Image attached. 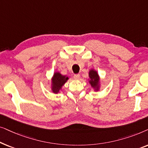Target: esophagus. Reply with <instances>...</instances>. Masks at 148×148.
Segmentation results:
<instances>
[{
    "label": "esophagus",
    "mask_w": 148,
    "mask_h": 148,
    "mask_svg": "<svg viewBox=\"0 0 148 148\" xmlns=\"http://www.w3.org/2000/svg\"><path fill=\"white\" fill-rule=\"evenodd\" d=\"M73 77L75 79H79L80 78V75L79 74H75Z\"/></svg>",
    "instance_id": "34e87169"
}]
</instances>
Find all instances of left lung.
I'll return each mask as SVG.
<instances>
[{"label": "left lung", "mask_w": 148, "mask_h": 148, "mask_svg": "<svg viewBox=\"0 0 148 148\" xmlns=\"http://www.w3.org/2000/svg\"><path fill=\"white\" fill-rule=\"evenodd\" d=\"M89 77L90 78V84L94 88L98 87V84L99 82V76L98 73L94 70H91L89 73Z\"/></svg>", "instance_id": "1"}]
</instances>
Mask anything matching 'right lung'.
Instances as JSON below:
<instances>
[{
	"label": "right lung",
	"instance_id": "add662e5",
	"mask_svg": "<svg viewBox=\"0 0 148 148\" xmlns=\"http://www.w3.org/2000/svg\"><path fill=\"white\" fill-rule=\"evenodd\" d=\"M68 77L62 75L59 73H55L52 77V91L54 93H58L62 86L68 80Z\"/></svg>",
	"mask_w": 148,
	"mask_h": 148
}]
</instances>
